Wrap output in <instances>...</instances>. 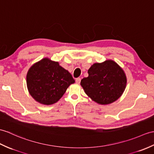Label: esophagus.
I'll return each instance as SVG.
<instances>
[{
	"label": "esophagus",
	"instance_id": "1",
	"mask_svg": "<svg viewBox=\"0 0 154 154\" xmlns=\"http://www.w3.org/2000/svg\"><path fill=\"white\" fill-rule=\"evenodd\" d=\"M75 82H76V83H77V84H79V83H80V82H81V78H79V77L77 78V79H76V80H75Z\"/></svg>",
	"mask_w": 154,
	"mask_h": 154
}]
</instances>
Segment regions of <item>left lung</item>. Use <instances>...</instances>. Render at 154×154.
<instances>
[{"mask_svg": "<svg viewBox=\"0 0 154 154\" xmlns=\"http://www.w3.org/2000/svg\"><path fill=\"white\" fill-rule=\"evenodd\" d=\"M88 73V76L81 80V85L88 97L99 104L116 101L125 89L126 75L113 60L94 63Z\"/></svg>", "mask_w": 154, "mask_h": 154, "instance_id": "obj_1", "label": "left lung"}]
</instances>
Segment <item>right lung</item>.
Instances as JSON below:
<instances>
[{
    "label": "right lung",
    "instance_id": "add662e5",
    "mask_svg": "<svg viewBox=\"0 0 154 154\" xmlns=\"http://www.w3.org/2000/svg\"><path fill=\"white\" fill-rule=\"evenodd\" d=\"M27 87L31 96L44 105H51L62 97L75 80L59 63L47 58L35 63L28 70Z\"/></svg>",
    "mask_w": 154,
    "mask_h": 154
}]
</instances>
